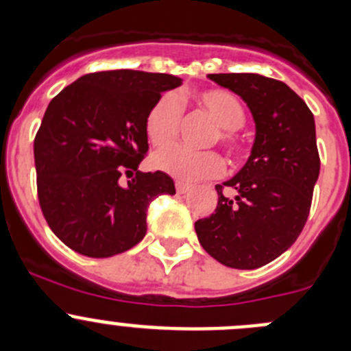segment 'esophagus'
<instances>
[{"mask_svg": "<svg viewBox=\"0 0 351 351\" xmlns=\"http://www.w3.org/2000/svg\"><path fill=\"white\" fill-rule=\"evenodd\" d=\"M190 189H192V186H190L189 183L176 182V193H180V195H183V193H186Z\"/></svg>", "mask_w": 351, "mask_h": 351, "instance_id": "1", "label": "esophagus"}]
</instances>
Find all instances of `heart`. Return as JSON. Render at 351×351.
Returning a JSON list of instances; mask_svg holds the SVG:
<instances>
[{"label":"heart","mask_w":351,"mask_h":351,"mask_svg":"<svg viewBox=\"0 0 351 351\" xmlns=\"http://www.w3.org/2000/svg\"><path fill=\"white\" fill-rule=\"evenodd\" d=\"M197 105L204 108L217 123L208 143H221L232 156L241 149L238 129H241L246 112L241 101L226 90H205L197 93ZM182 122V105L176 95L165 93L154 101L144 120V130L149 143L156 147H166L176 139ZM153 165L159 171L180 180L193 183L198 180L214 178L224 169V161L215 151H192L175 146L154 154Z\"/></svg>","instance_id":"b5f03b06"}]
</instances>
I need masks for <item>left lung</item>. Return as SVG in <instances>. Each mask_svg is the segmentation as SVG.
<instances>
[{
  "label": "left lung",
  "instance_id": "1",
  "mask_svg": "<svg viewBox=\"0 0 351 351\" xmlns=\"http://www.w3.org/2000/svg\"><path fill=\"white\" fill-rule=\"evenodd\" d=\"M243 98L254 120L246 165L217 190L214 214L195 222L202 247L219 263L253 270L289 250L311 210L319 176L314 115L285 83L254 73L208 74ZM229 186L234 197L221 190Z\"/></svg>",
  "mask_w": 351,
  "mask_h": 351
}]
</instances>
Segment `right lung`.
Instances as JSON below:
<instances>
[{
	"label": "right lung",
	"mask_w": 351,
	"mask_h": 351,
	"mask_svg": "<svg viewBox=\"0 0 351 351\" xmlns=\"http://www.w3.org/2000/svg\"><path fill=\"white\" fill-rule=\"evenodd\" d=\"M180 84L173 74L101 71L51 100L34 143L38 202L49 228L73 251L108 258L130 250L146 236L151 202L175 193L166 173L137 168L149 149L147 112ZM123 172L133 176L127 184Z\"/></svg>",
	"instance_id": "obj_1"
}]
</instances>
